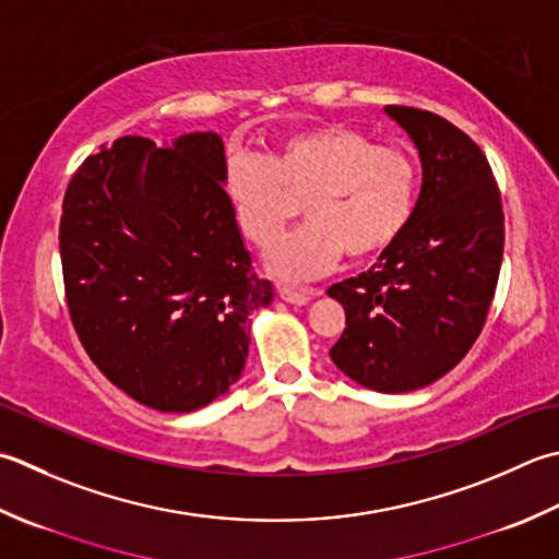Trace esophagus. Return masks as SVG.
<instances>
[{
	"mask_svg": "<svg viewBox=\"0 0 559 559\" xmlns=\"http://www.w3.org/2000/svg\"><path fill=\"white\" fill-rule=\"evenodd\" d=\"M278 295L286 302H293V305H305L308 302L312 295H317L314 290H305V288H293V286H278Z\"/></svg>",
	"mask_w": 559,
	"mask_h": 559,
	"instance_id": "obj_1",
	"label": "esophagus"
}]
</instances>
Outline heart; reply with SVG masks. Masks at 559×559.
Listing matches in <instances>:
<instances>
[{"label": "heart", "mask_w": 559, "mask_h": 559, "mask_svg": "<svg viewBox=\"0 0 559 559\" xmlns=\"http://www.w3.org/2000/svg\"><path fill=\"white\" fill-rule=\"evenodd\" d=\"M421 167L407 145H378L366 130L324 123L295 130L269 157L237 155L225 183L237 225L266 249L306 201V224L269 251L281 278H314L346 254L370 261L397 242L417 207Z\"/></svg>", "instance_id": "obj_1"}]
</instances>
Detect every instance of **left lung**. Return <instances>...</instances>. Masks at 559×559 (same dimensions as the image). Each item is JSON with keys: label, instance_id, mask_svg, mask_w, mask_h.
Here are the masks:
<instances>
[{"label": "left lung", "instance_id": "8db88e82", "mask_svg": "<svg viewBox=\"0 0 559 559\" xmlns=\"http://www.w3.org/2000/svg\"><path fill=\"white\" fill-rule=\"evenodd\" d=\"M419 150L412 223L373 266L336 283L346 330L336 368L364 388L409 392L461 364L487 322L504 257V211L485 152L414 106H385Z\"/></svg>", "mask_w": 559, "mask_h": 559}]
</instances>
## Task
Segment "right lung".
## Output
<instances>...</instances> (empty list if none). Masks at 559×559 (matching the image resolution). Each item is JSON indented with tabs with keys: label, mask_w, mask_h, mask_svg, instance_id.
Masks as SVG:
<instances>
[{
	"label": "right lung",
	"mask_w": 559,
	"mask_h": 559,
	"mask_svg": "<svg viewBox=\"0 0 559 559\" xmlns=\"http://www.w3.org/2000/svg\"><path fill=\"white\" fill-rule=\"evenodd\" d=\"M221 135H140L90 155L60 217L64 300L94 366L157 412H193L242 376L259 278L225 191Z\"/></svg>",
	"instance_id": "add662e5"
}]
</instances>
